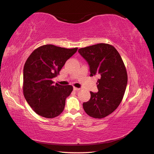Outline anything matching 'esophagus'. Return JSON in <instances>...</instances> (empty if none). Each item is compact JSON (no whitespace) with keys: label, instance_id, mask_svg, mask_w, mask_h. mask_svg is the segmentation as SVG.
<instances>
[{"label":"esophagus","instance_id":"esophagus-1","mask_svg":"<svg viewBox=\"0 0 154 154\" xmlns=\"http://www.w3.org/2000/svg\"><path fill=\"white\" fill-rule=\"evenodd\" d=\"M73 90L74 91H79L80 90V89H79V88H77V87H73Z\"/></svg>","mask_w":154,"mask_h":154}]
</instances>
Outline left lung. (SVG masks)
I'll use <instances>...</instances> for the list:
<instances>
[{
	"instance_id": "8db88e82",
	"label": "left lung",
	"mask_w": 154,
	"mask_h": 154,
	"mask_svg": "<svg viewBox=\"0 0 154 154\" xmlns=\"http://www.w3.org/2000/svg\"><path fill=\"white\" fill-rule=\"evenodd\" d=\"M78 51L89 63L91 76L100 75L97 83L99 91H91L90 100L83 104L84 110L91 117L103 119L112 113L123 99L128 82L126 67L112 45L97 44Z\"/></svg>"
}]
</instances>
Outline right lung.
Masks as SVG:
<instances>
[{
	"instance_id": "add662e5",
	"label": "right lung",
	"mask_w": 154,
	"mask_h": 154,
	"mask_svg": "<svg viewBox=\"0 0 154 154\" xmlns=\"http://www.w3.org/2000/svg\"><path fill=\"white\" fill-rule=\"evenodd\" d=\"M47 44L35 49L27 59L23 72V93L27 103L38 115L55 118L63 112L65 99L73 86L54 83L52 79L77 50Z\"/></svg>"
}]
</instances>
